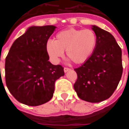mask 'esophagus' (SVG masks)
I'll use <instances>...</instances> for the list:
<instances>
[{
  "mask_svg": "<svg viewBox=\"0 0 129 129\" xmlns=\"http://www.w3.org/2000/svg\"><path fill=\"white\" fill-rule=\"evenodd\" d=\"M63 70H64L65 73H67V72H68V71H70V68H64Z\"/></svg>",
  "mask_w": 129,
  "mask_h": 129,
  "instance_id": "esophagus-1",
  "label": "esophagus"
}]
</instances>
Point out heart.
<instances>
[{
    "label": "heart",
    "mask_w": 129,
    "mask_h": 129,
    "mask_svg": "<svg viewBox=\"0 0 129 129\" xmlns=\"http://www.w3.org/2000/svg\"><path fill=\"white\" fill-rule=\"evenodd\" d=\"M97 45V36L90 29L76 28L62 30L56 35L55 41L48 40L45 50L51 61L58 63L64 52L75 63L86 61L92 55Z\"/></svg>",
    "instance_id": "b5f03b06"
}]
</instances>
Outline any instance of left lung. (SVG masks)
<instances>
[{
	"instance_id": "1",
	"label": "left lung",
	"mask_w": 129,
	"mask_h": 129,
	"mask_svg": "<svg viewBox=\"0 0 129 129\" xmlns=\"http://www.w3.org/2000/svg\"><path fill=\"white\" fill-rule=\"evenodd\" d=\"M92 29L97 45L89 59L75 69L74 88L82 100L97 103L108 99L118 86L123 71L122 50L111 33L96 25Z\"/></svg>"
}]
</instances>
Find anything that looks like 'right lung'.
<instances>
[{
    "label": "right lung",
    "mask_w": 129,
    "mask_h": 129,
    "mask_svg": "<svg viewBox=\"0 0 129 129\" xmlns=\"http://www.w3.org/2000/svg\"><path fill=\"white\" fill-rule=\"evenodd\" d=\"M54 25L29 27L13 43L5 59V81L19 102L39 106L52 99L56 79L64 75L63 68L49 61L45 50ZM1 70V69H0Z\"/></svg>",
    "instance_id": "obj_1"
}]
</instances>
